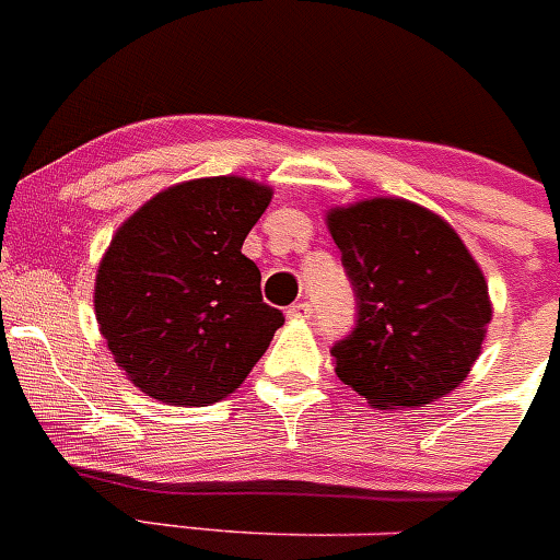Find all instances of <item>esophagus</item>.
<instances>
[{
  "label": "esophagus",
  "instance_id": "34e87169",
  "mask_svg": "<svg viewBox=\"0 0 560 560\" xmlns=\"http://www.w3.org/2000/svg\"><path fill=\"white\" fill-rule=\"evenodd\" d=\"M312 314H314V306H312V303H306V301L292 303V306L287 308V316H290V319H308Z\"/></svg>",
  "mask_w": 560,
  "mask_h": 560
}]
</instances>
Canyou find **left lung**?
I'll list each match as a JSON object with an SVG mask.
<instances>
[{
    "mask_svg": "<svg viewBox=\"0 0 560 560\" xmlns=\"http://www.w3.org/2000/svg\"><path fill=\"white\" fill-rule=\"evenodd\" d=\"M358 319L332 343L336 374L374 406L431 404L466 380L490 322L488 284L444 219L409 200L327 213Z\"/></svg>",
    "mask_w": 560,
    "mask_h": 560,
    "instance_id": "obj_1",
    "label": "left lung"
}]
</instances>
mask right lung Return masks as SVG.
<instances>
[{"instance_id": "add662e5", "label": "right lung", "mask_w": 560, "mask_h": 560, "mask_svg": "<svg viewBox=\"0 0 560 560\" xmlns=\"http://www.w3.org/2000/svg\"><path fill=\"white\" fill-rule=\"evenodd\" d=\"M268 202V186L235 175L186 180L151 197L113 235L94 308L107 349L145 395L217 404L284 325V314L262 303L259 268L241 254Z\"/></svg>"}]
</instances>
